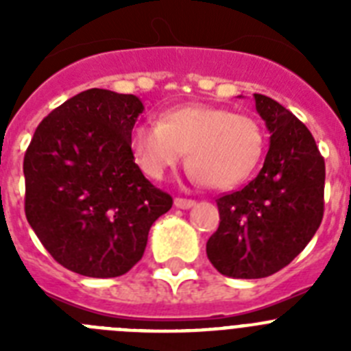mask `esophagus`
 <instances>
[{"label":"esophagus","instance_id":"34e87169","mask_svg":"<svg viewBox=\"0 0 351 351\" xmlns=\"http://www.w3.org/2000/svg\"><path fill=\"white\" fill-rule=\"evenodd\" d=\"M173 204H176V207H179V209H191V207L195 206V200H190V198H176L173 200Z\"/></svg>","mask_w":351,"mask_h":351}]
</instances>
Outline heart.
<instances>
[{
	"label": "heart",
	"mask_w": 351,
	"mask_h": 351,
	"mask_svg": "<svg viewBox=\"0 0 351 351\" xmlns=\"http://www.w3.org/2000/svg\"><path fill=\"white\" fill-rule=\"evenodd\" d=\"M133 156L149 178L161 179L182 151L191 176L213 190H230L255 172L265 147L258 121L209 105H186L141 123L130 137Z\"/></svg>",
	"instance_id": "b5f03b06"
}]
</instances>
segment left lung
Wrapping results in <instances>:
<instances>
[{
	"label": "left lung",
	"instance_id": "8db88e82",
	"mask_svg": "<svg viewBox=\"0 0 351 351\" xmlns=\"http://www.w3.org/2000/svg\"><path fill=\"white\" fill-rule=\"evenodd\" d=\"M253 96L271 133L267 156L250 184L216 200L219 226L206 246L218 272L237 280L287 267L324 218L325 161L311 132L276 100Z\"/></svg>",
	"mask_w": 351,
	"mask_h": 351
}]
</instances>
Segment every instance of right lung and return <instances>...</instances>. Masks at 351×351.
<instances>
[{"instance_id":"obj_1","label":"right lung","mask_w":351,"mask_h":351,"mask_svg":"<svg viewBox=\"0 0 351 351\" xmlns=\"http://www.w3.org/2000/svg\"><path fill=\"white\" fill-rule=\"evenodd\" d=\"M144 104L93 88L54 108L24 156L26 218L68 271L117 278L142 258L153 223L172 207L135 163L132 130Z\"/></svg>"}]
</instances>
